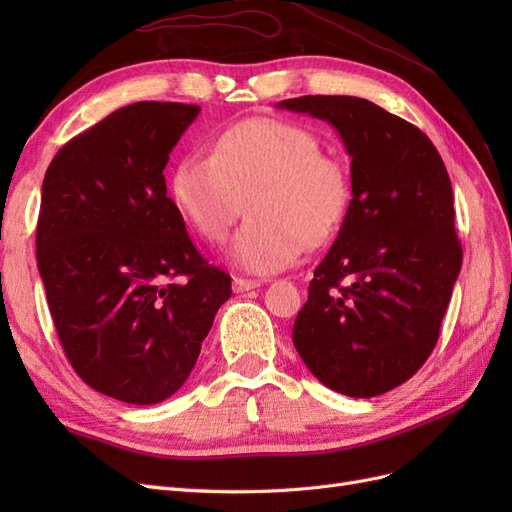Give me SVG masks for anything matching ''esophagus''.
<instances>
[{"mask_svg":"<svg viewBox=\"0 0 512 512\" xmlns=\"http://www.w3.org/2000/svg\"><path fill=\"white\" fill-rule=\"evenodd\" d=\"M258 286H260L258 280H245V277H235V280H232V290L235 292H247V290L258 288Z\"/></svg>","mask_w":512,"mask_h":512,"instance_id":"obj_1","label":"esophagus"}]
</instances>
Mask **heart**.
<instances>
[{
    "label": "heart",
    "mask_w": 512,
    "mask_h": 512,
    "mask_svg": "<svg viewBox=\"0 0 512 512\" xmlns=\"http://www.w3.org/2000/svg\"><path fill=\"white\" fill-rule=\"evenodd\" d=\"M342 158L320 149L305 126L245 119L211 143V156L188 153L170 175V196L200 237L220 243L245 211L250 218L228 247V260L254 275L297 262L307 245L327 243L350 205Z\"/></svg>",
    "instance_id": "heart-1"
}]
</instances>
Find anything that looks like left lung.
<instances>
[{
    "label": "left lung",
    "mask_w": 512,
    "mask_h": 512,
    "mask_svg": "<svg viewBox=\"0 0 512 512\" xmlns=\"http://www.w3.org/2000/svg\"><path fill=\"white\" fill-rule=\"evenodd\" d=\"M277 108L331 123L352 158V200L292 344L331 391L382 395L412 378L440 337L461 269L451 179L429 138L374 102L303 96Z\"/></svg>",
    "instance_id": "left-lung-1"
}]
</instances>
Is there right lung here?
Listing matches in <instances>:
<instances>
[{
  "instance_id": "add662e5",
  "label": "right lung",
  "mask_w": 512,
  "mask_h": 512,
  "mask_svg": "<svg viewBox=\"0 0 512 512\" xmlns=\"http://www.w3.org/2000/svg\"><path fill=\"white\" fill-rule=\"evenodd\" d=\"M198 113L123 106L61 147L42 181L36 258L59 342L83 382L126 404L181 389L232 292L166 196L168 156Z\"/></svg>"
}]
</instances>
